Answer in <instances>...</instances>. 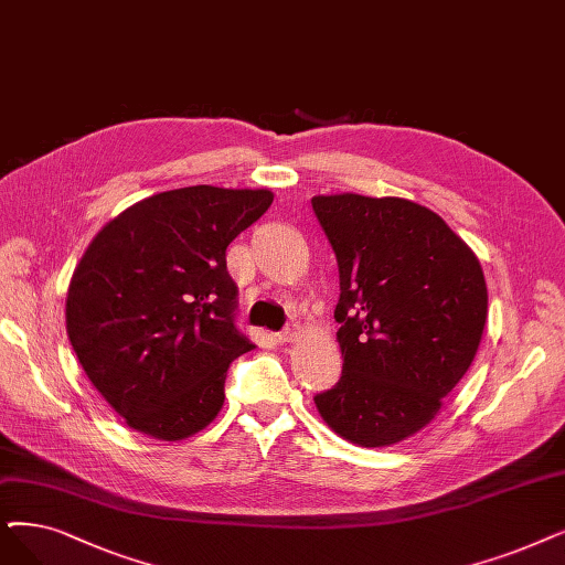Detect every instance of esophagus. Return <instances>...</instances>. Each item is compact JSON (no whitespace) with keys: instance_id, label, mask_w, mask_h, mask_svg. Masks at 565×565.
<instances>
[{"instance_id":"1","label":"esophagus","mask_w":565,"mask_h":565,"mask_svg":"<svg viewBox=\"0 0 565 565\" xmlns=\"http://www.w3.org/2000/svg\"><path fill=\"white\" fill-rule=\"evenodd\" d=\"M297 333H299V324L291 322V324H287L282 331L276 333V341H278V343H289L291 338H295Z\"/></svg>"}]
</instances>
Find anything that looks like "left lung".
<instances>
[{"label":"left lung","mask_w":565,"mask_h":565,"mask_svg":"<svg viewBox=\"0 0 565 565\" xmlns=\"http://www.w3.org/2000/svg\"><path fill=\"white\" fill-rule=\"evenodd\" d=\"M338 262L343 375L315 396L338 436L385 447L417 434L476 359L487 322L478 257L398 196H312Z\"/></svg>","instance_id":"obj_1"}]
</instances>
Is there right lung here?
Wrapping results in <instances>:
<instances>
[{"label": "right lung", "mask_w": 565, "mask_h": 565, "mask_svg": "<svg viewBox=\"0 0 565 565\" xmlns=\"http://www.w3.org/2000/svg\"><path fill=\"white\" fill-rule=\"evenodd\" d=\"M268 190L192 185L148 196L95 236L66 295V333L97 392L131 428L183 440L215 419L238 327L227 245Z\"/></svg>", "instance_id": "obj_1"}]
</instances>
